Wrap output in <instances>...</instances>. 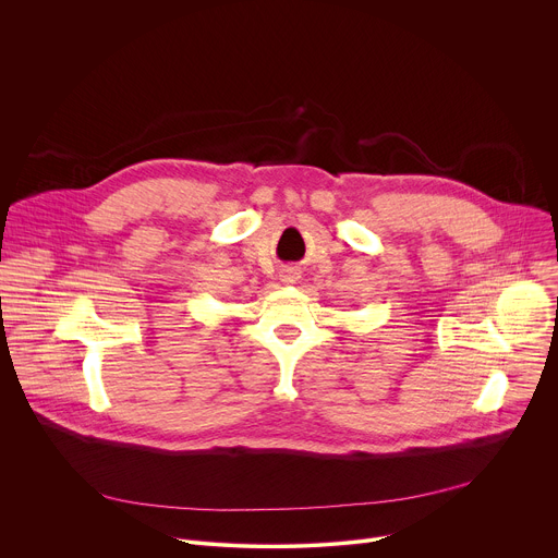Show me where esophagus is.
Here are the masks:
<instances>
[{"instance_id":"1","label":"esophagus","mask_w":558,"mask_h":558,"mask_svg":"<svg viewBox=\"0 0 558 558\" xmlns=\"http://www.w3.org/2000/svg\"><path fill=\"white\" fill-rule=\"evenodd\" d=\"M298 278H300V274H298L295 269H284V271H282V282H284V284H295Z\"/></svg>"}]
</instances>
